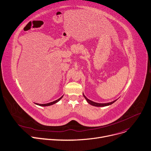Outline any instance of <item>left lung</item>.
Instances as JSON below:
<instances>
[{"instance_id": "obj_1", "label": "left lung", "mask_w": 151, "mask_h": 151, "mask_svg": "<svg viewBox=\"0 0 151 151\" xmlns=\"http://www.w3.org/2000/svg\"><path fill=\"white\" fill-rule=\"evenodd\" d=\"M83 96H84V97L85 98V99H86V101H87V103H88V104H90V105H92V106H96V107H105V106H109V105L112 104L114 103H115V102L116 101V100L118 99H115V100H114V101L107 103H95V102H94V101H91V100L88 99L84 95V93H83Z\"/></svg>"}]
</instances>
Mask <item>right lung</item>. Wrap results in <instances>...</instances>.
<instances>
[{
  "instance_id": "right-lung-1",
  "label": "right lung",
  "mask_w": 151,
  "mask_h": 151,
  "mask_svg": "<svg viewBox=\"0 0 151 151\" xmlns=\"http://www.w3.org/2000/svg\"><path fill=\"white\" fill-rule=\"evenodd\" d=\"M64 95H63L61 98H59L57 100H55V101H53V102H51V103H47V104H38V103H35L36 105H38V106H51V105H53L54 104H56V103H58V101H60V99H61V98L63 97Z\"/></svg>"
}]
</instances>
